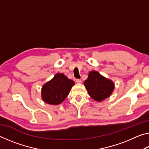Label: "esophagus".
<instances>
[{
	"instance_id": "1",
	"label": "esophagus",
	"mask_w": 149,
	"mask_h": 149,
	"mask_svg": "<svg viewBox=\"0 0 149 149\" xmlns=\"http://www.w3.org/2000/svg\"><path fill=\"white\" fill-rule=\"evenodd\" d=\"M76 82H77V84H81L82 81L81 80V79H76Z\"/></svg>"
}]
</instances>
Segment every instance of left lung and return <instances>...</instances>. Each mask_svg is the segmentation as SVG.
Returning a JSON list of instances; mask_svg holds the SVG:
<instances>
[{"label": "left lung", "mask_w": 149, "mask_h": 149, "mask_svg": "<svg viewBox=\"0 0 149 149\" xmlns=\"http://www.w3.org/2000/svg\"><path fill=\"white\" fill-rule=\"evenodd\" d=\"M84 85L92 99L100 102L107 99L114 89V84L112 81L100 75L99 72L91 71L88 78L85 81Z\"/></svg>", "instance_id": "left-lung-1"}]
</instances>
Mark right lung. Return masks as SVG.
Instances as JSON below:
<instances>
[{
    "label": "right lung",
    "instance_id": "right-lung-1",
    "mask_svg": "<svg viewBox=\"0 0 149 149\" xmlns=\"http://www.w3.org/2000/svg\"><path fill=\"white\" fill-rule=\"evenodd\" d=\"M74 85V81L68 79L64 74L61 73L56 74L51 80L42 86V99L47 104H59L68 97Z\"/></svg>",
    "mask_w": 149,
    "mask_h": 149
}]
</instances>
